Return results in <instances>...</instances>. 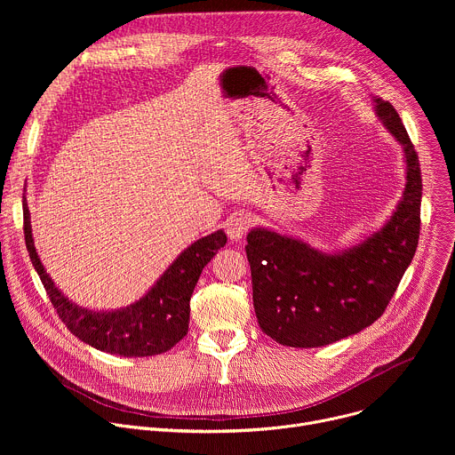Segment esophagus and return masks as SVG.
Listing matches in <instances>:
<instances>
[{
    "instance_id": "34e87169",
    "label": "esophagus",
    "mask_w": 455,
    "mask_h": 455,
    "mask_svg": "<svg viewBox=\"0 0 455 455\" xmlns=\"http://www.w3.org/2000/svg\"><path fill=\"white\" fill-rule=\"evenodd\" d=\"M250 214L248 212H237L234 216H230L225 223V230H227V235L232 239V241H239L250 228Z\"/></svg>"
}]
</instances>
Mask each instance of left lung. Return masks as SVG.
<instances>
[{
	"label": "left lung",
	"instance_id": "1",
	"mask_svg": "<svg viewBox=\"0 0 455 455\" xmlns=\"http://www.w3.org/2000/svg\"><path fill=\"white\" fill-rule=\"evenodd\" d=\"M374 113L403 149L405 187L393 214L362 241L322 250L255 227L244 246L259 326L290 347H322L360 333L381 316L409 268L419 239L421 172L400 115L383 99Z\"/></svg>",
	"mask_w": 455,
	"mask_h": 455
}]
</instances>
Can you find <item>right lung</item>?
<instances>
[{"label":"right lung","instance_id":"right-lung-1","mask_svg":"<svg viewBox=\"0 0 455 455\" xmlns=\"http://www.w3.org/2000/svg\"><path fill=\"white\" fill-rule=\"evenodd\" d=\"M25 243L30 261L67 328L84 344L116 356H155L169 351L188 331L190 297L202 270L225 246L227 235L220 228L190 243L135 302L116 309H93L68 299L52 281L37 255L30 211L23 196Z\"/></svg>","mask_w":455,"mask_h":455}]
</instances>
